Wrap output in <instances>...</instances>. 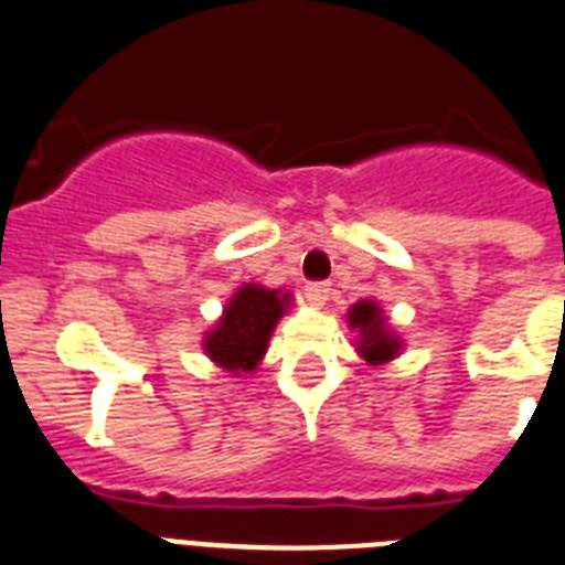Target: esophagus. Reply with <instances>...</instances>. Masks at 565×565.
Returning <instances> with one entry per match:
<instances>
[{
    "label": "esophagus",
    "mask_w": 565,
    "mask_h": 565,
    "mask_svg": "<svg viewBox=\"0 0 565 565\" xmlns=\"http://www.w3.org/2000/svg\"><path fill=\"white\" fill-rule=\"evenodd\" d=\"M328 292H330V284L328 281H310L305 284V296L310 305L322 307L328 301Z\"/></svg>",
    "instance_id": "34e87169"
}]
</instances>
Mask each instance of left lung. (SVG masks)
Masks as SVG:
<instances>
[{
    "mask_svg": "<svg viewBox=\"0 0 565 565\" xmlns=\"http://www.w3.org/2000/svg\"><path fill=\"white\" fill-rule=\"evenodd\" d=\"M348 324L360 330V354L371 365L392 360L401 351V342L386 330V319H383V313H380V307L374 301H360V305L351 307Z\"/></svg>",
    "mask_w": 565,
    "mask_h": 565,
    "instance_id": "8db88e82",
    "label": "left lung"
}]
</instances>
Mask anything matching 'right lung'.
I'll use <instances>...</instances> for the list:
<instances>
[{
    "instance_id": "obj_1",
    "label": "right lung",
    "mask_w": 565,
    "mask_h": 565,
    "mask_svg": "<svg viewBox=\"0 0 565 565\" xmlns=\"http://www.w3.org/2000/svg\"><path fill=\"white\" fill-rule=\"evenodd\" d=\"M287 305V292L278 296V290H264L258 284L241 287L223 310L217 328L205 337V354L232 374L252 371L267 351L269 333Z\"/></svg>"
}]
</instances>
